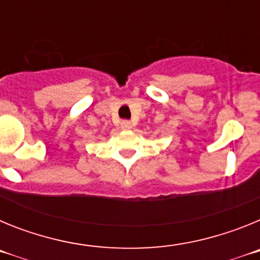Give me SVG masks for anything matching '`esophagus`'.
<instances>
[{
	"label": "esophagus",
	"instance_id": "34e87169",
	"mask_svg": "<svg viewBox=\"0 0 260 260\" xmlns=\"http://www.w3.org/2000/svg\"><path fill=\"white\" fill-rule=\"evenodd\" d=\"M121 127H122L123 130H130V128L133 127V123L130 122V121H122V122H121Z\"/></svg>",
	"mask_w": 260,
	"mask_h": 260
}]
</instances>
